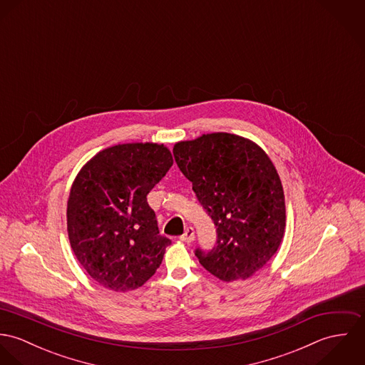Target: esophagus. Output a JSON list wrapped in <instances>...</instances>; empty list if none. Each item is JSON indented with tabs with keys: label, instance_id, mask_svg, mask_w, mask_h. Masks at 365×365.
Returning <instances> with one entry per match:
<instances>
[{
	"label": "esophagus",
	"instance_id": "esophagus-1",
	"mask_svg": "<svg viewBox=\"0 0 365 365\" xmlns=\"http://www.w3.org/2000/svg\"><path fill=\"white\" fill-rule=\"evenodd\" d=\"M194 237H195L194 229H192V227H187L185 232H184V235H182L180 239H181L182 242H185V243H191V242L194 240Z\"/></svg>",
	"mask_w": 365,
	"mask_h": 365
}]
</instances>
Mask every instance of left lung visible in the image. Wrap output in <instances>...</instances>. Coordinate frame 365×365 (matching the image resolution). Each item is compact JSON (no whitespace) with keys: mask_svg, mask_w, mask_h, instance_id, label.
Masks as SVG:
<instances>
[{"mask_svg":"<svg viewBox=\"0 0 365 365\" xmlns=\"http://www.w3.org/2000/svg\"><path fill=\"white\" fill-rule=\"evenodd\" d=\"M174 158L216 226L212 250H195L201 265L222 281L246 279L275 255L285 232L279 175L255 142L208 133L175 143Z\"/></svg>","mask_w":365,"mask_h":365,"instance_id":"left-lung-1","label":"left lung"}]
</instances>
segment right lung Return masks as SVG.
Listing matches in <instances>:
<instances>
[{
	"instance_id": "right-lung-1",
	"label": "right lung",
	"mask_w": 365,
	"mask_h": 365,
	"mask_svg": "<svg viewBox=\"0 0 365 365\" xmlns=\"http://www.w3.org/2000/svg\"><path fill=\"white\" fill-rule=\"evenodd\" d=\"M171 165L164 145L125 143L104 149L77 174L67 202L68 239L105 288L136 289L160 267L171 240L158 235L148 194Z\"/></svg>"
}]
</instances>
